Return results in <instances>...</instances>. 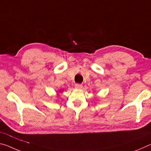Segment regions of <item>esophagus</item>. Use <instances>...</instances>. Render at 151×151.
Wrapping results in <instances>:
<instances>
[{
    "label": "esophagus",
    "mask_w": 151,
    "mask_h": 151,
    "mask_svg": "<svg viewBox=\"0 0 151 151\" xmlns=\"http://www.w3.org/2000/svg\"><path fill=\"white\" fill-rule=\"evenodd\" d=\"M75 87L76 88H81L82 87H83V85H82L81 84H75Z\"/></svg>",
    "instance_id": "1"
}]
</instances>
